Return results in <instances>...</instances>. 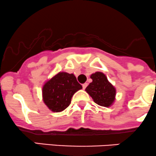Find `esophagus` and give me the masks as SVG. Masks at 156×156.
I'll return each instance as SVG.
<instances>
[{
    "mask_svg": "<svg viewBox=\"0 0 156 156\" xmlns=\"http://www.w3.org/2000/svg\"><path fill=\"white\" fill-rule=\"evenodd\" d=\"M88 86V84L87 83H84V84H83V89H85L86 88V86Z\"/></svg>",
    "mask_w": 156,
    "mask_h": 156,
    "instance_id": "1",
    "label": "esophagus"
}]
</instances>
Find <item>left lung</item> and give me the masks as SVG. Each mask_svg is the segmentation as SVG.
<instances>
[{
	"mask_svg": "<svg viewBox=\"0 0 156 156\" xmlns=\"http://www.w3.org/2000/svg\"><path fill=\"white\" fill-rule=\"evenodd\" d=\"M92 83L86 88V91L97 105L103 107H110L114 103L116 89L108 80L101 72H95L90 76Z\"/></svg>",
	"mask_w": 156,
	"mask_h": 156,
	"instance_id": "8db88e82",
	"label": "left lung"
}]
</instances>
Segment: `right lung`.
I'll list each match as a JSON object with an SVG mask.
<instances>
[{
  "mask_svg": "<svg viewBox=\"0 0 156 156\" xmlns=\"http://www.w3.org/2000/svg\"><path fill=\"white\" fill-rule=\"evenodd\" d=\"M82 88L73 73L60 72L43 86V101L51 111L61 112L70 105L73 95Z\"/></svg>",
  "mask_w": 156,
  "mask_h": 156,
  "instance_id": "add662e5",
  "label": "right lung"
}]
</instances>
